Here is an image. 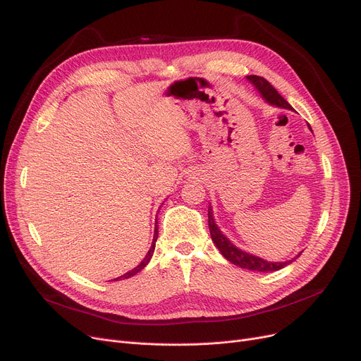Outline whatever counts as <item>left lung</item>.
I'll list each match as a JSON object with an SVG mask.
<instances>
[{
	"label": "left lung",
	"instance_id": "left-lung-1",
	"mask_svg": "<svg viewBox=\"0 0 361 361\" xmlns=\"http://www.w3.org/2000/svg\"><path fill=\"white\" fill-rule=\"evenodd\" d=\"M247 79L255 85V87L260 92L262 98L267 99V102H269L271 105L291 109V105L281 97L278 90L267 79L260 78V75H247ZM309 128H310V126H309ZM207 221H209V231H211L212 241L215 243V245L219 249L222 256L243 269H250V271H257V272H274V271L282 269L283 267H287V264H290L295 260V259H293V260H287V262H268V260H263L257 256H253L250 253H245V252L240 250L219 231L218 225L214 221L211 206H209V209H207Z\"/></svg>",
	"mask_w": 361,
	"mask_h": 361
}]
</instances>
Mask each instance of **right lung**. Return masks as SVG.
Wrapping results in <instances>:
<instances>
[{"label": "right lung", "instance_id": "1", "mask_svg": "<svg viewBox=\"0 0 361 361\" xmlns=\"http://www.w3.org/2000/svg\"><path fill=\"white\" fill-rule=\"evenodd\" d=\"M157 238H158V226L155 225V234H154V240H152V245H150V249H149V252H147V255H146V257L140 262V264L139 267H136L135 269L133 271H128L127 274H124V275H121V276H118L116 281H118V279H121V278H124V279H127V278H130V276H133V275H136L137 272H140L146 264L149 263V260H150V257H152V255H154V250H155V243H157Z\"/></svg>", "mask_w": 361, "mask_h": 361}]
</instances>
